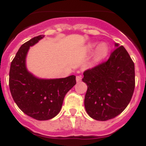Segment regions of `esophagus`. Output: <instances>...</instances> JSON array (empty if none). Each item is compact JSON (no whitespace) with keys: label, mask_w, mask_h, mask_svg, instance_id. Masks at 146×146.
<instances>
[{"label":"esophagus","mask_w":146,"mask_h":146,"mask_svg":"<svg viewBox=\"0 0 146 146\" xmlns=\"http://www.w3.org/2000/svg\"><path fill=\"white\" fill-rule=\"evenodd\" d=\"M81 81H82V76H77L76 82H81Z\"/></svg>","instance_id":"obj_1"}]
</instances>
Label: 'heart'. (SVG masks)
<instances>
[{
  "instance_id": "obj_1",
  "label": "heart",
  "mask_w": 146,
  "mask_h": 146,
  "mask_svg": "<svg viewBox=\"0 0 146 146\" xmlns=\"http://www.w3.org/2000/svg\"><path fill=\"white\" fill-rule=\"evenodd\" d=\"M96 44H91L90 45V48H94L96 47ZM109 54V48L108 45H106V43H101L97 47L96 51V58L98 59H103L107 56Z\"/></svg>"
}]
</instances>
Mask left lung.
Segmentation results:
<instances>
[{
  "instance_id": "obj_1",
  "label": "left lung",
  "mask_w": 146,
  "mask_h": 146,
  "mask_svg": "<svg viewBox=\"0 0 146 146\" xmlns=\"http://www.w3.org/2000/svg\"><path fill=\"white\" fill-rule=\"evenodd\" d=\"M115 45L108 60L84 72L82 81L87 84L84 106L96 120L105 121L120 115L134 93V64L123 45Z\"/></svg>"
}]
</instances>
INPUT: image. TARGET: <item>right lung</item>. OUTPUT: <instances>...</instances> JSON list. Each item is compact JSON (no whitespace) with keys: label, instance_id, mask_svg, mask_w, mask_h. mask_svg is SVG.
I'll return each instance as SVG.
<instances>
[{"label":"right lung","instance_id":"add662e5","mask_svg":"<svg viewBox=\"0 0 146 146\" xmlns=\"http://www.w3.org/2000/svg\"><path fill=\"white\" fill-rule=\"evenodd\" d=\"M44 37L35 36L20 46L11 63L9 89L19 108L29 117L38 120L54 117L60 111L67 92L76 84V76L42 79L28 71L26 58L29 48Z\"/></svg>","mask_w":146,"mask_h":146}]
</instances>
